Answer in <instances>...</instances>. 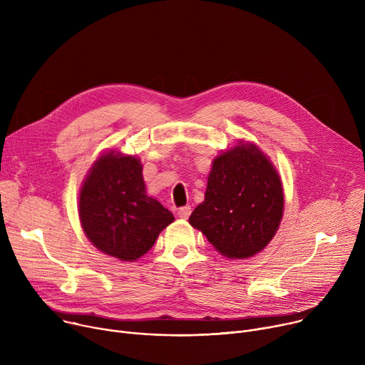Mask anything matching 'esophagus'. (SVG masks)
I'll list each match as a JSON object with an SVG mask.
<instances>
[{"instance_id":"esophagus-1","label":"esophagus","mask_w":365,"mask_h":365,"mask_svg":"<svg viewBox=\"0 0 365 365\" xmlns=\"http://www.w3.org/2000/svg\"><path fill=\"white\" fill-rule=\"evenodd\" d=\"M190 212H192V207H190L189 205H186V206L179 207L178 215H179V218H182V220H187L189 215H190Z\"/></svg>"}]
</instances>
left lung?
<instances>
[{"label":"left lung","mask_w":365,"mask_h":365,"mask_svg":"<svg viewBox=\"0 0 365 365\" xmlns=\"http://www.w3.org/2000/svg\"><path fill=\"white\" fill-rule=\"evenodd\" d=\"M274 166L254 144L240 143L214 160L205 200L189 222L228 258H248L274 237L283 215Z\"/></svg>","instance_id":"left-lung-1"}]
</instances>
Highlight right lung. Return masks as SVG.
Here are the masks:
<instances>
[{"label": "right lung", "instance_id": "add662e5", "mask_svg": "<svg viewBox=\"0 0 365 365\" xmlns=\"http://www.w3.org/2000/svg\"><path fill=\"white\" fill-rule=\"evenodd\" d=\"M79 218L91 242L121 262L145 254L173 214L145 195L143 168L133 155H101L83 182Z\"/></svg>", "mask_w": 365, "mask_h": 365}]
</instances>
